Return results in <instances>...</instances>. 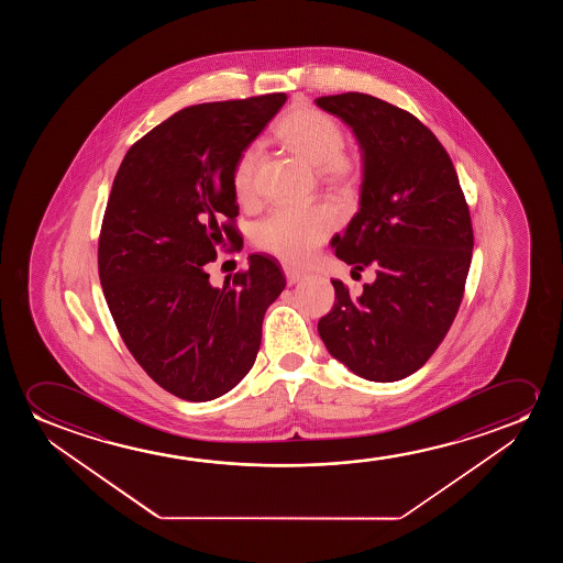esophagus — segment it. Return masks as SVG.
Returning <instances> with one entry per match:
<instances>
[{
	"instance_id": "1",
	"label": "esophagus",
	"mask_w": 563,
	"mask_h": 563,
	"mask_svg": "<svg viewBox=\"0 0 563 563\" xmlns=\"http://www.w3.org/2000/svg\"><path fill=\"white\" fill-rule=\"evenodd\" d=\"M286 283L292 286L300 283L301 278L306 277L300 271L292 269V267H285Z\"/></svg>"
}]
</instances>
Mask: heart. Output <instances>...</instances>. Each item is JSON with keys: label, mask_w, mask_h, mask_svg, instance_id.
I'll use <instances>...</instances> for the list:
<instances>
[{"label": "heart", "mask_w": 563, "mask_h": 563, "mask_svg": "<svg viewBox=\"0 0 563 563\" xmlns=\"http://www.w3.org/2000/svg\"><path fill=\"white\" fill-rule=\"evenodd\" d=\"M275 136L303 162L336 183H347L357 173L355 157L342 152L344 132L332 117L319 109H292L278 121ZM257 157V147L250 146L234 163L232 190L242 203L254 200ZM336 224L339 211L331 203L280 206L255 227V244L280 262L301 265L316 254Z\"/></svg>", "instance_id": "obj_1"}]
</instances>
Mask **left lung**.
<instances>
[{"label":"left lung","mask_w":563,"mask_h":563,"mask_svg":"<svg viewBox=\"0 0 563 563\" xmlns=\"http://www.w3.org/2000/svg\"><path fill=\"white\" fill-rule=\"evenodd\" d=\"M362 147L360 211L334 254L377 278L336 300L317 331L329 354L357 377L394 383L421 369L462 303L473 254L470 208L454 165L417 117L369 93L317 98Z\"/></svg>","instance_id":"8db88e82"}]
</instances>
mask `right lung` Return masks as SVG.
I'll return each mask as SVG.
<instances>
[{
    "label": "right lung",
    "mask_w": 563,
    "mask_h": 563,
    "mask_svg": "<svg viewBox=\"0 0 563 563\" xmlns=\"http://www.w3.org/2000/svg\"><path fill=\"white\" fill-rule=\"evenodd\" d=\"M285 101L267 93L180 109L117 170L98 246L103 296L134 360L183 400H216L246 377L263 316L285 290L267 255H250L223 288L203 269L217 247H240L232 169Z\"/></svg>",
    "instance_id": "1"
}]
</instances>
